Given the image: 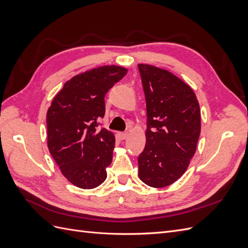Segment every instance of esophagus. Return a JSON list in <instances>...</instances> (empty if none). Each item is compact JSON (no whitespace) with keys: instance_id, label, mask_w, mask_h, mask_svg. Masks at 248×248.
<instances>
[{"instance_id":"1","label":"esophagus","mask_w":248,"mask_h":248,"mask_svg":"<svg viewBox=\"0 0 248 248\" xmlns=\"http://www.w3.org/2000/svg\"><path fill=\"white\" fill-rule=\"evenodd\" d=\"M118 136H119V138L121 139V140H126V139H127V137H128V132H127V131H124V132H119V133H118Z\"/></svg>"}]
</instances>
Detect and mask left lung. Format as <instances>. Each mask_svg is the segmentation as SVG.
Segmentation results:
<instances>
[{
	"label": "left lung",
	"mask_w": 248,
	"mask_h": 248,
	"mask_svg": "<svg viewBox=\"0 0 248 248\" xmlns=\"http://www.w3.org/2000/svg\"><path fill=\"white\" fill-rule=\"evenodd\" d=\"M147 108L146 146L138 158L139 177L161 188L181 177L197 150L201 109L193 90L171 72L139 64Z\"/></svg>",
	"instance_id": "8db88e82"
}]
</instances>
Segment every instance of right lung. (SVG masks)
<instances>
[{
	"label": "right lung",
	"mask_w": 248,
	"mask_h": 248,
	"mask_svg": "<svg viewBox=\"0 0 248 248\" xmlns=\"http://www.w3.org/2000/svg\"><path fill=\"white\" fill-rule=\"evenodd\" d=\"M127 73L124 67L107 65L67 80L46 114L47 147L64 177L82 189L107 179L112 160L114 133L98 128L106 112L104 96Z\"/></svg>",
	"instance_id": "obj_1"
}]
</instances>
